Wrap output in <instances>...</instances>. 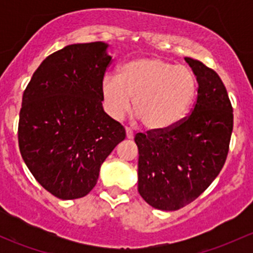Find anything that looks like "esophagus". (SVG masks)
Returning a JSON list of instances; mask_svg holds the SVG:
<instances>
[{"label": "esophagus", "instance_id": "obj_1", "mask_svg": "<svg viewBox=\"0 0 253 253\" xmlns=\"http://www.w3.org/2000/svg\"><path fill=\"white\" fill-rule=\"evenodd\" d=\"M133 136H134L133 131H132L129 127H126V137H127V138L131 139V138H133Z\"/></svg>", "mask_w": 253, "mask_h": 253}]
</instances>
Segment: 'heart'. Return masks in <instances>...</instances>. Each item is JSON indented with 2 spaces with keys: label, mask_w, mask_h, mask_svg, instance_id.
<instances>
[{
  "label": "heart",
  "mask_w": 253,
  "mask_h": 253,
  "mask_svg": "<svg viewBox=\"0 0 253 253\" xmlns=\"http://www.w3.org/2000/svg\"><path fill=\"white\" fill-rule=\"evenodd\" d=\"M197 90V81L186 66L162 57H141L122 66L119 78L106 76L101 84L109 114L120 119L129 109L148 129L175 126L186 115Z\"/></svg>",
  "instance_id": "b5f03b06"
}]
</instances>
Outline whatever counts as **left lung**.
<instances>
[{
    "mask_svg": "<svg viewBox=\"0 0 253 253\" xmlns=\"http://www.w3.org/2000/svg\"><path fill=\"white\" fill-rule=\"evenodd\" d=\"M197 78L192 111L175 126L134 137L138 192L160 211H177L209 187L225 164L233 132V106L218 73L185 57Z\"/></svg>",
    "mask_w": 253,
    "mask_h": 253,
    "instance_id": "8db88e82",
    "label": "left lung"
}]
</instances>
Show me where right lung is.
<instances>
[{
	"mask_svg": "<svg viewBox=\"0 0 253 253\" xmlns=\"http://www.w3.org/2000/svg\"><path fill=\"white\" fill-rule=\"evenodd\" d=\"M101 42L47 56L22 99L18 143L35 180L60 200L88 195L104 160L126 137L103 109L101 84L111 56Z\"/></svg>",
	"mask_w": 253,
	"mask_h": 253,
	"instance_id": "right-lung-1",
	"label": "right lung"
}]
</instances>
